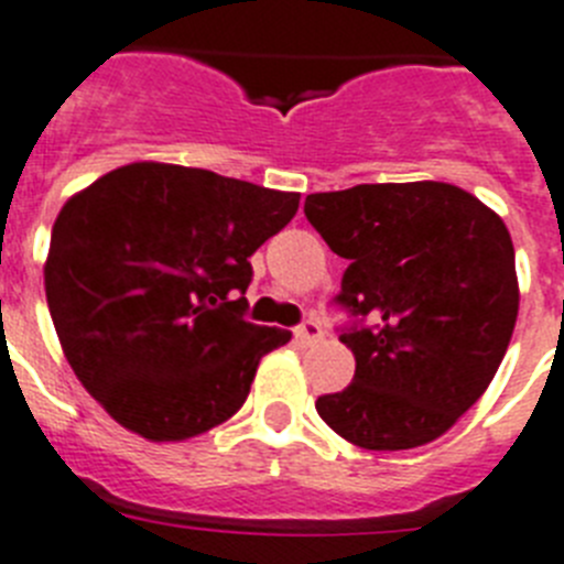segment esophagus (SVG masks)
I'll return each mask as SVG.
<instances>
[{
	"mask_svg": "<svg viewBox=\"0 0 564 564\" xmlns=\"http://www.w3.org/2000/svg\"><path fill=\"white\" fill-rule=\"evenodd\" d=\"M322 336H325V330H322V325L316 319H305L300 328H296V339H300L302 345H314Z\"/></svg>",
	"mask_w": 564,
	"mask_h": 564,
	"instance_id": "obj_1",
	"label": "esophagus"
}]
</instances>
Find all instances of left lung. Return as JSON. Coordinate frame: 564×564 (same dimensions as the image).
Returning <instances> with one entry per match:
<instances>
[{
    "mask_svg": "<svg viewBox=\"0 0 564 564\" xmlns=\"http://www.w3.org/2000/svg\"><path fill=\"white\" fill-rule=\"evenodd\" d=\"M307 223L348 259L339 305L354 382L316 399L368 451L433 442L482 397L519 314L513 242L482 202L445 182L356 185L305 199Z\"/></svg>",
    "mask_w": 564,
    "mask_h": 564,
    "instance_id": "1",
    "label": "left lung"
}]
</instances>
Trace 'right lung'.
Segmentation results:
<instances>
[{
  "mask_svg": "<svg viewBox=\"0 0 564 564\" xmlns=\"http://www.w3.org/2000/svg\"><path fill=\"white\" fill-rule=\"evenodd\" d=\"M300 194L214 171L133 162L65 202L45 293L67 362L122 427L191 440L230 420L259 359L291 330L245 319L250 257Z\"/></svg>",
  "mask_w": 564,
  "mask_h": 564,
  "instance_id": "right-lung-1",
  "label": "right lung"
}]
</instances>
